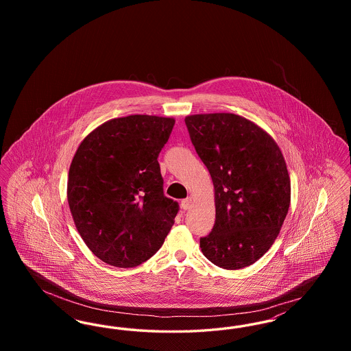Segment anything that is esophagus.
I'll return each instance as SVG.
<instances>
[{
  "label": "esophagus",
  "mask_w": 351,
  "mask_h": 351,
  "mask_svg": "<svg viewBox=\"0 0 351 351\" xmlns=\"http://www.w3.org/2000/svg\"><path fill=\"white\" fill-rule=\"evenodd\" d=\"M182 208H183L184 210L191 209V208H192V199H191V197L184 199V200L182 201Z\"/></svg>",
  "instance_id": "obj_1"
}]
</instances>
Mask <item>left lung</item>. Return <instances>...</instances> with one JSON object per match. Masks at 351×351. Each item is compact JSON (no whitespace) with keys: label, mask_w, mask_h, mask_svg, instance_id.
Segmentation results:
<instances>
[{"label":"left lung","mask_w":351,"mask_h":351,"mask_svg":"<svg viewBox=\"0 0 351 351\" xmlns=\"http://www.w3.org/2000/svg\"><path fill=\"white\" fill-rule=\"evenodd\" d=\"M185 125L215 186L216 221L201 251L218 267H247L274 245L288 213L283 154L266 130L238 114H193Z\"/></svg>","instance_id":"1"}]
</instances>
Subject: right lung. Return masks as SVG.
Listing matches in <instances>:
<instances>
[{"mask_svg": "<svg viewBox=\"0 0 351 351\" xmlns=\"http://www.w3.org/2000/svg\"><path fill=\"white\" fill-rule=\"evenodd\" d=\"M175 119L113 118L88 134L68 172L69 210L85 245L102 262L135 267L160 249L179 205L163 193L158 163Z\"/></svg>", "mask_w": 351, "mask_h": 351, "instance_id": "add662e5", "label": "right lung"}]
</instances>
